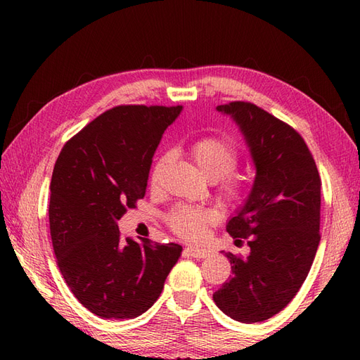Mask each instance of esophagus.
I'll return each instance as SVG.
<instances>
[{
	"mask_svg": "<svg viewBox=\"0 0 360 360\" xmlns=\"http://www.w3.org/2000/svg\"><path fill=\"white\" fill-rule=\"evenodd\" d=\"M184 254L188 255V257H193V258H205V257L210 254V250L209 249H204V248L190 246V248H186Z\"/></svg>",
	"mask_w": 360,
	"mask_h": 360,
	"instance_id": "esophagus-1",
	"label": "esophagus"
}]
</instances>
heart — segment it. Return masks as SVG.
Listing matches in <instances>:
<instances>
[{
  "label": "heart",
  "instance_id": "heart-1",
  "mask_svg": "<svg viewBox=\"0 0 360 360\" xmlns=\"http://www.w3.org/2000/svg\"><path fill=\"white\" fill-rule=\"evenodd\" d=\"M190 155L201 172L210 181L217 182L221 200L232 205H241L248 200L250 192L249 182L241 176L232 174L240 162V153L231 139L218 136L201 137L192 145ZM167 160L168 156H160L153 165L150 174L151 186L158 184ZM210 221V212L196 205H179L168 215V226L176 235L186 240L201 238Z\"/></svg>",
  "mask_w": 360,
  "mask_h": 360
}]
</instances>
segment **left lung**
<instances>
[{
  "mask_svg": "<svg viewBox=\"0 0 360 360\" xmlns=\"http://www.w3.org/2000/svg\"><path fill=\"white\" fill-rule=\"evenodd\" d=\"M238 125L255 165L248 200L226 226L248 240V257L224 252L232 277L215 294L217 307L241 323L271 319L292 300L320 243L322 181L308 145L292 127L249 102L217 106Z\"/></svg>",
  "mask_w": 360,
  "mask_h": 360,
  "instance_id": "1",
  "label": "left lung"
}]
</instances>
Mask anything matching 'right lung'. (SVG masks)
<instances>
[{"label":"right lung","mask_w":360,"mask_h":360,"mask_svg":"<svg viewBox=\"0 0 360 360\" xmlns=\"http://www.w3.org/2000/svg\"><path fill=\"white\" fill-rule=\"evenodd\" d=\"M181 110L122 105L105 111L65 143L53 167V254L71 292L102 319L143 314L181 257L179 244L122 240L117 226L145 196L153 156Z\"/></svg>","instance_id":"obj_1"}]
</instances>
